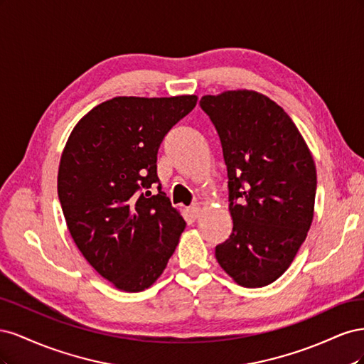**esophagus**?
Listing matches in <instances>:
<instances>
[{
	"mask_svg": "<svg viewBox=\"0 0 364 364\" xmlns=\"http://www.w3.org/2000/svg\"><path fill=\"white\" fill-rule=\"evenodd\" d=\"M188 211H190V215L193 217V218H197L200 215V206L197 205V203H194V205H191L190 208H188Z\"/></svg>",
	"mask_w": 364,
	"mask_h": 364,
	"instance_id": "esophagus-1",
	"label": "esophagus"
}]
</instances>
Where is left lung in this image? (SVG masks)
Returning a JSON list of instances; mask_svg holds the SVG:
<instances>
[{
    "label": "left lung",
    "mask_w": 364,
    "mask_h": 364,
    "mask_svg": "<svg viewBox=\"0 0 364 364\" xmlns=\"http://www.w3.org/2000/svg\"><path fill=\"white\" fill-rule=\"evenodd\" d=\"M228 168L232 232L215 246L230 278L257 289L289 269L313 222L316 167L291 118L255 91L205 95Z\"/></svg>",
    "instance_id": "left-lung-1"
}]
</instances>
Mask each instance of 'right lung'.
<instances>
[{
  "label": "right lung",
  "mask_w": 364,
  "mask_h": 364,
  "mask_svg": "<svg viewBox=\"0 0 364 364\" xmlns=\"http://www.w3.org/2000/svg\"><path fill=\"white\" fill-rule=\"evenodd\" d=\"M196 103V95L115 97L87 112L63 149L58 194L70 234L123 291H142L161 277L185 229L161 191L156 161L165 135Z\"/></svg>",
  "instance_id": "obj_1"
}]
</instances>
